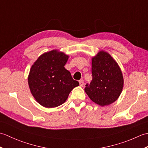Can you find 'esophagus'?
Listing matches in <instances>:
<instances>
[{"instance_id": "1", "label": "esophagus", "mask_w": 148, "mask_h": 148, "mask_svg": "<svg viewBox=\"0 0 148 148\" xmlns=\"http://www.w3.org/2000/svg\"><path fill=\"white\" fill-rule=\"evenodd\" d=\"M79 84H80L81 86H83V85H84V81H83V79H81L79 81Z\"/></svg>"}]
</instances>
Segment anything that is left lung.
Returning a JSON list of instances; mask_svg holds the SVG:
<instances>
[{
  "label": "left lung",
  "mask_w": 148,
  "mask_h": 148,
  "mask_svg": "<svg viewBox=\"0 0 148 148\" xmlns=\"http://www.w3.org/2000/svg\"><path fill=\"white\" fill-rule=\"evenodd\" d=\"M92 80L84 91L93 102L101 106L116 101L123 86V77L116 61L109 53L100 51L92 58Z\"/></svg>",
  "instance_id": "obj_1"
}]
</instances>
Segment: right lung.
I'll return each mask as SVG.
<instances>
[{
    "label": "right lung",
    "instance_id": "1",
    "mask_svg": "<svg viewBox=\"0 0 148 148\" xmlns=\"http://www.w3.org/2000/svg\"><path fill=\"white\" fill-rule=\"evenodd\" d=\"M69 56L53 50L39 56L32 66L28 78L32 95L45 108H55L64 103L79 82L74 80L64 67Z\"/></svg>",
    "mask_w": 148,
    "mask_h": 148
}]
</instances>
